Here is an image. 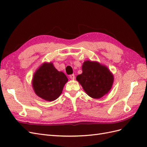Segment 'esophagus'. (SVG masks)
<instances>
[{"mask_svg": "<svg viewBox=\"0 0 147 147\" xmlns=\"http://www.w3.org/2000/svg\"><path fill=\"white\" fill-rule=\"evenodd\" d=\"M69 77H70V79L74 80V79H75V75H74V74H72V75H70Z\"/></svg>", "mask_w": 147, "mask_h": 147, "instance_id": "obj_1", "label": "esophagus"}]
</instances>
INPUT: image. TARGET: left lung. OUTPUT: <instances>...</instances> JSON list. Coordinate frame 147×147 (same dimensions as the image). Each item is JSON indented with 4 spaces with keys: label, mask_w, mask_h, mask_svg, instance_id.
<instances>
[{
    "label": "left lung",
    "mask_w": 147,
    "mask_h": 147,
    "mask_svg": "<svg viewBox=\"0 0 147 147\" xmlns=\"http://www.w3.org/2000/svg\"><path fill=\"white\" fill-rule=\"evenodd\" d=\"M82 71L76 79L88 96L99 99L107 94L113 84V77L105 66L86 61L83 63Z\"/></svg>",
    "instance_id": "8db88e82"
}]
</instances>
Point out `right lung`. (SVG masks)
Instances as JSON below:
<instances>
[{"label":"right lung","mask_w":147,"mask_h":147,"mask_svg":"<svg viewBox=\"0 0 147 147\" xmlns=\"http://www.w3.org/2000/svg\"><path fill=\"white\" fill-rule=\"evenodd\" d=\"M68 79L62 72H59L52 63H44L34 75L32 86L38 96L48 101L56 99Z\"/></svg>","instance_id":"right-lung-1"}]
</instances>
